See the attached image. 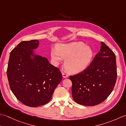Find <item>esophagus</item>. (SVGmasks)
<instances>
[{"label": "esophagus", "mask_w": 126, "mask_h": 126, "mask_svg": "<svg viewBox=\"0 0 126 126\" xmlns=\"http://www.w3.org/2000/svg\"><path fill=\"white\" fill-rule=\"evenodd\" d=\"M62 76L64 78H66V77H68V74L67 73H66L65 71L62 72Z\"/></svg>", "instance_id": "34e87169"}]
</instances>
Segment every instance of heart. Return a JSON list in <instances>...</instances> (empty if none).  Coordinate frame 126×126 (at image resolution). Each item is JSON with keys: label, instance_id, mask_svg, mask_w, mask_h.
Listing matches in <instances>:
<instances>
[{"label": "heart", "instance_id": "b5f03b06", "mask_svg": "<svg viewBox=\"0 0 126 126\" xmlns=\"http://www.w3.org/2000/svg\"><path fill=\"white\" fill-rule=\"evenodd\" d=\"M51 57L56 63H59L66 59L65 67L69 73L78 74L84 70L90 63L93 56L92 49L82 42L61 44L57 50L51 52Z\"/></svg>", "mask_w": 126, "mask_h": 126}]
</instances>
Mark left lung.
Instances as JSON below:
<instances>
[{
  "mask_svg": "<svg viewBox=\"0 0 126 126\" xmlns=\"http://www.w3.org/2000/svg\"><path fill=\"white\" fill-rule=\"evenodd\" d=\"M69 78L73 84V98L77 103L88 106L97 105L107 98L115 84V55L101 42L100 51L88 67Z\"/></svg>",
  "mask_w": 126,
  "mask_h": 126,
  "instance_id": "1",
  "label": "left lung"
}]
</instances>
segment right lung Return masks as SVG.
I'll list each match as a JSON object with an SVG mask.
<instances>
[{"label": "right lung", "instance_id": "1", "mask_svg": "<svg viewBox=\"0 0 126 126\" xmlns=\"http://www.w3.org/2000/svg\"><path fill=\"white\" fill-rule=\"evenodd\" d=\"M38 44V40L21 42L11 52L7 69L13 94L20 102L32 107L49 102L62 79L60 69L47 58L33 55L32 50Z\"/></svg>", "mask_w": 126, "mask_h": 126}]
</instances>
